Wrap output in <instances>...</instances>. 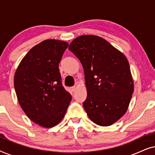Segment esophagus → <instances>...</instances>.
I'll return each instance as SVG.
<instances>
[{"label":"esophagus","mask_w":155,"mask_h":155,"mask_svg":"<svg viewBox=\"0 0 155 155\" xmlns=\"http://www.w3.org/2000/svg\"><path fill=\"white\" fill-rule=\"evenodd\" d=\"M75 90H76V87H71V92H75Z\"/></svg>","instance_id":"1"}]
</instances>
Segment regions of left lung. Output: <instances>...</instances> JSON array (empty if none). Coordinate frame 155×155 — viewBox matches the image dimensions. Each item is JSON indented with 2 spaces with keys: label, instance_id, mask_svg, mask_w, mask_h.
<instances>
[{
  "label": "left lung",
  "instance_id": "1",
  "mask_svg": "<svg viewBox=\"0 0 155 155\" xmlns=\"http://www.w3.org/2000/svg\"><path fill=\"white\" fill-rule=\"evenodd\" d=\"M68 49L84 69L87 96L83 107L87 114L99 126H111L126 112L134 90L126 57L95 35L77 37Z\"/></svg>",
  "mask_w": 155,
  "mask_h": 155
}]
</instances>
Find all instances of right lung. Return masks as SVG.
Here are the masks:
<instances>
[{"label": "right lung", "mask_w": 155, "mask_h": 155, "mask_svg": "<svg viewBox=\"0 0 155 155\" xmlns=\"http://www.w3.org/2000/svg\"><path fill=\"white\" fill-rule=\"evenodd\" d=\"M67 42L47 39L31 48L21 61L14 86L21 108L29 119L51 128L64 117L72 97L63 87L58 65Z\"/></svg>", "instance_id": "add662e5"}]
</instances>
